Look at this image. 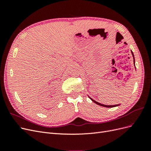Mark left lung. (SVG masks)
<instances>
[{
  "label": "left lung",
  "mask_w": 151,
  "mask_h": 151,
  "mask_svg": "<svg viewBox=\"0 0 151 151\" xmlns=\"http://www.w3.org/2000/svg\"><path fill=\"white\" fill-rule=\"evenodd\" d=\"M131 53H132V56H133V58H134V65H135V58H134V55L133 52H132V51H131ZM89 98L91 100H92V101H93L94 103H95L96 104H97L99 105V106H104V107H107V108H113V107H116V106H119V105H120V104H115V105H105V104H101V103H98V102H97V101H94V99H93L92 98H90L89 96Z\"/></svg>",
  "instance_id": "1"
}]
</instances>
